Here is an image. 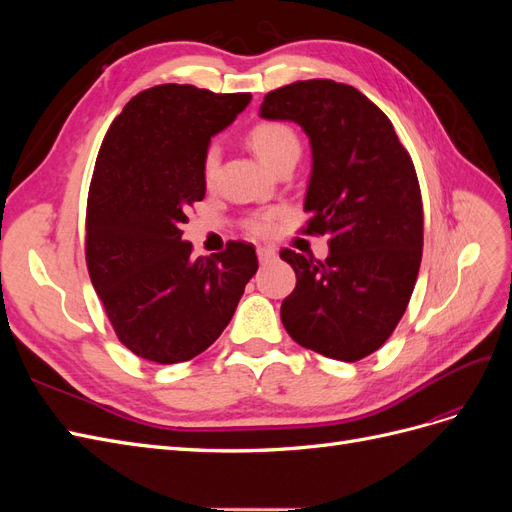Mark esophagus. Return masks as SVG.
<instances>
[{
	"mask_svg": "<svg viewBox=\"0 0 512 512\" xmlns=\"http://www.w3.org/2000/svg\"><path fill=\"white\" fill-rule=\"evenodd\" d=\"M277 258V252L273 247H258V260L262 265H267V262H273Z\"/></svg>",
	"mask_w": 512,
	"mask_h": 512,
	"instance_id": "obj_1",
	"label": "esophagus"
}]
</instances>
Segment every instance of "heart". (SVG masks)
<instances>
[{
  "label": "heart",
  "instance_id": "b5f03b06",
  "mask_svg": "<svg viewBox=\"0 0 512 512\" xmlns=\"http://www.w3.org/2000/svg\"><path fill=\"white\" fill-rule=\"evenodd\" d=\"M250 145L256 151V156L265 162L269 168H273L277 162H280L286 153L290 151H299V138L288 128L286 123H260L252 132H250ZM215 170H218V147L211 145L205 153V162H203V173L205 179L211 181L215 177ZM271 226V215H262V218H256L252 222V230L262 235L267 232Z\"/></svg>",
  "mask_w": 512,
  "mask_h": 512
}]
</instances>
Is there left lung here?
I'll use <instances>...</instances> for the list:
<instances>
[{
	"label": "left lung",
	"instance_id": "obj_1",
	"mask_svg": "<svg viewBox=\"0 0 512 512\" xmlns=\"http://www.w3.org/2000/svg\"><path fill=\"white\" fill-rule=\"evenodd\" d=\"M260 117L294 121L312 147L305 232L327 260L282 250L297 286L282 303L288 335L337 361L376 352L404 316L423 254V200L393 123L359 89L297 81L265 96Z\"/></svg>",
	"mask_w": 512,
	"mask_h": 512
}]
</instances>
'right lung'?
Segmentation results:
<instances>
[{"label": "right lung", "mask_w": 512, "mask_h": 512, "mask_svg": "<svg viewBox=\"0 0 512 512\" xmlns=\"http://www.w3.org/2000/svg\"><path fill=\"white\" fill-rule=\"evenodd\" d=\"M250 100L156 85L123 106L102 141L87 198V269L121 344L147 361L205 352L258 271L250 243L194 260L181 239L188 207L205 198L211 138Z\"/></svg>", "instance_id": "obj_1"}]
</instances>
